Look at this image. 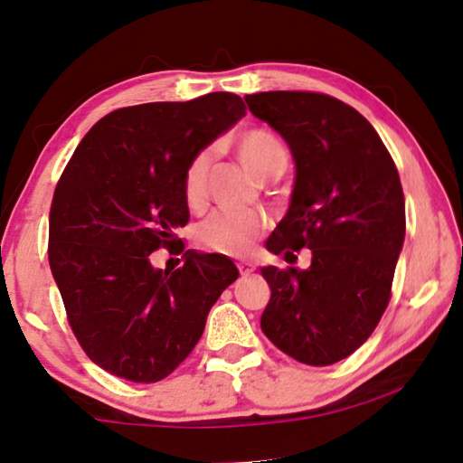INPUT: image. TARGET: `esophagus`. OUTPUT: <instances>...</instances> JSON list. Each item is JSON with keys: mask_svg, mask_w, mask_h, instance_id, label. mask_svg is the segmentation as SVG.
Returning <instances> with one entry per match:
<instances>
[{"mask_svg": "<svg viewBox=\"0 0 463 463\" xmlns=\"http://www.w3.org/2000/svg\"><path fill=\"white\" fill-rule=\"evenodd\" d=\"M237 268H239L241 276H250L251 272H255V266H253V264H250V261H239Z\"/></svg>", "mask_w": 463, "mask_h": 463, "instance_id": "1", "label": "esophagus"}]
</instances>
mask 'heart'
<instances>
[{"instance_id": "obj_1", "label": "heart", "mask_w": 463, "mask_h": 463, "mask_svg": "<svg viewBox=\"0 0 463 463\" xmlns=\"http://www.w3.org/2000/svg\"><path fill=\"white\" fill-rule=\"evenodd\" d=\"M237 156L258 178L280 176L288 165V151L279 135L268 128H250L237 139ZM212 154L199 151L183 175V199L193 212H202L210 199ZM268 226L261 212H213L195 231L197 245L205 251L229 255L250 253Z\"/></svg>"}]
</instances>
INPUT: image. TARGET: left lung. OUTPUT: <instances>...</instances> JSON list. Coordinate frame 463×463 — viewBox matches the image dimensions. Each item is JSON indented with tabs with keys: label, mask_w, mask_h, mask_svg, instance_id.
Returning a JSON list of instances; mask_svg holds the SVG:
<instances>
[{
	"label": "left lung",
	"mask_w": 463,
	"mask_h": 463,
	"mask_svg": "<svg viewBox=\"0 0 463 463\" xmlns=\"http://www.w3.org/2000/svg\"><path fill=\"white\" fill-rule=\"evenodd\" d=\"M255 118L293 151L291 208L268 251L312 250V266L261 268L270 301L261 330L282 354L330 365L368 341L391 301L405 237V197L397 165L374 127L341 99L314 91L245 95Z\"/></svg>",
	"instance_id": "1"
}]
</instances>
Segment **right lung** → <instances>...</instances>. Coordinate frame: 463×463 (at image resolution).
<instances>
[{"label":"right lung","mask_w":463,"mask_h":463,"mask_svg":"<svg viewBox=\"0 0 463 463\" xmlns=\"http://www.w3.org/2000/svg\"><path fill=\"white\" fill-rule=\"evenodd\" d=\"M243 116V99L226 91L114 109L61 172L50 210L52 274L82 351L109 374L145 384L172 374L237 280L229 258L184 251L175 231L189 222L184 168ZM162 246L184 253L183 269L150 266Z\"/></svg>","instance_id":"right-lung-1"}]
</instances>
